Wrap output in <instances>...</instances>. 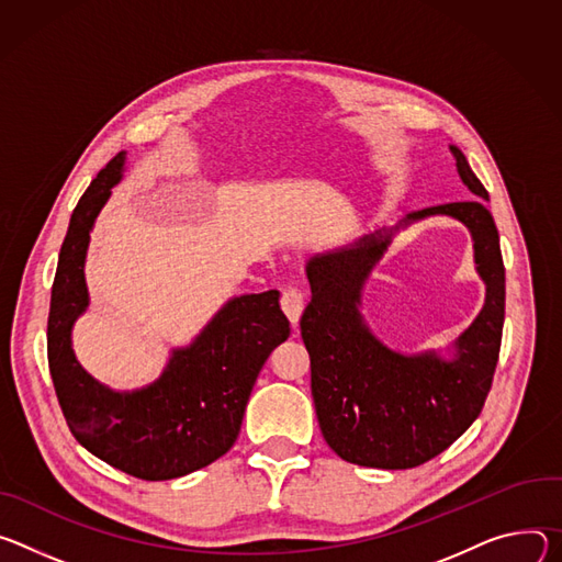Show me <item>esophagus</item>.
<instances>
[{
  "label": "esophagus",
  "mask_w": 562,
  "mask_h": 562,
  "mask_svg": "<svg viewBox=\"0 0 562 562\" xmlns=\"http://www.w3.org/2000/svg\"><path fill=\"white\" fill-rule=\"evenodd\" d=\"M303 303H305V299H303V292L299 288L292 285V288L283 290L281 307H283V313H285V317L290 319L292 326H296V322H299V317L303 313Z\"/></svg>",
  "instance_id": "1"
}]
</instances>
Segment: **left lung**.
Returning a JSON list of instances; mask_svg holds the SVG:
<instances>
[{"label": "left lung", "instance_id": "obj_1", "mask_svg": "<svg viewBox=\"0 0 562 562\" xmlns=\"http://www.w3.org/2000/svg\"><path fill=\"white\" fill-rule=\"evenodd\" d=\"M471 201L424 207L404 223L445 214L473 236L475 266L486 283L477 319L456 341V359L435 352L400 355L370 335L359 317V290L382 259L391 232L310 259L313 299L301 317L310 382L328 447L346 462L370 469H413L449 449L475 422L491 391L505 324V263L501 236L482 201L488 192L451 145Z\"/></svg>", "mask_w": 562, "mask_h": 562}]
</instances>
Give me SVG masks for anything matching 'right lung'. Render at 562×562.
<instances>
[{"instance_id":"obj_1","label":"right lung","mask_w":562,"mask_h":562,"mask_svg":"<svg viewBox=\"0 0 562 562\" xmlns=\"http://www.w3.org/2000/svg\"><path fill=\"white\" fill-rule=\"evenodd\" d=\"M122 162L124 151L93 178L71 214L50 290L46 350L74 438L113 469L156 482L199 471L232 449L249 393L270 352L290 337V322L277 290L236 296L190 348L173 350L151 386L113 393L98 384L74 355L71 326L89 305V232Z\"/></svg>"}]
</instances>
